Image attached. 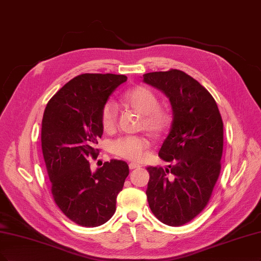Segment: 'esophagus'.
<instances>
[{
  "instance_id": "obj_1",
  "label": "esophagus",
  "mask_w": 261,
  "mask_h": 261,
  "mask_svg": "<svg viewBox=\"0 0 261 261\" xmlns=\"http://www.w3.org/2000/svg\"><path fill=\"white\" fill-rule=\"evenodd\" d=\"M129 169L130 170H133V169H137V168H140L141 166L139 165V164H137V163H129Z\"/></svg>"
}]
</instances>
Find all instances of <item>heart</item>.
Segmentation results:
<instances>
[{
    "instance_id": "obj_1",
    "label": "heart",
    "mask_w": 261,
    "mask_h": 261,
    "mask_svg": "<svg viewBox=\"0 0 261 261\" xmlns=\"http://www.w3.org/2000/svg\"><path fill=\"white\" fill-rule=\"evenodd\" d=\"M122 101L142 115L141 126L152 135L166 132L170 124V115L167 111L161 109L158 96L145 86H138L127 92ZM116 108L112 101L107 102L101 111V125L105 132H111L115 126ZM149 148V140L142 136L122 137L112 143V151L116 155L127 160L139 161L145 151Z\"/></svg>"
}]
</instances>
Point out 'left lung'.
I'll use <instances>...</instances> for the list:
<instances>
[{"label": "left lung", "instance_id": "left-lung-1", "mask_svg": "<svg viewBox=\"0 0 261 261\" xmlns=\"http://www.w3.org/2000/svg\"><path fill=\"white\" fill-rule=\"evenodd\" d=\"M142 81L163 93L173 111L172 126L159 151L172 165L147 168L148 203L161 222L179 227L196 217L212 195L221 168L223 123L207 89L182 71L150 72Z\"/></svg>", "mask_w": 261, "mask_h": 261}]
</instances>
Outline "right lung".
<instances>
[{"label":"right lung","mask_w":261,"mask_h":261,"mask_svg":"<svg viewBox=\"0 0 261 261\" xmlns=\"http://www.w3.org/2000/svg\"><path fill=\"white\" fill-rule=\"evenodd\" d=\"M125 75L85 73L53 96L42 120V151L60 211L83 227H98L115 213L116 196L129 174L126 162L111 160L95 172L88 159L98 153L101 111Z\"/></svg>","instance_id":"right-lung-1"}]
</instances>
